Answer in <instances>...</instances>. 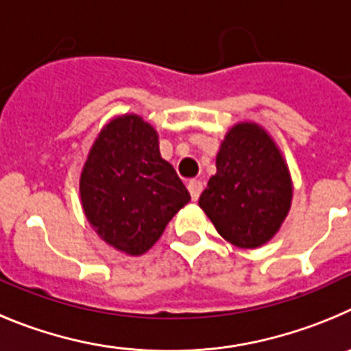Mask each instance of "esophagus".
I'll use <instances>...</instances> for the list:
<instances>
[{
  "mask_svg": "<svg viewBox=\"0 0 351 351\" xmlns=\"http://www.w3.org/2000/svg\"><path fill=\"white\" fill-rule=\"evenodd\" d=\"M187 189L189 192H191V197L195 201V199H199L201 192H203V182H201V180H191V182L187 183Z\"/></svg>",
  "mask_w": 351,
  "mask_h": 351,
  "instance_id": "obj_1",
  "label": "esophagus"
}]
</instances>
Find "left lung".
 <instances>
[{"instance_id":"obj_1","label":"left lung","mask_w":351,"mask_h":351,"mask_svg":"<svg viewBox=\"0 0 351 351\" xmlns=\"http://www.w3.org/2000/svg\"><path fill=\"white\" fill-rule=\"evenodd\" d=\"M292 182L282 154L257 124L227 132L217 156V175L199 197L215 229L239 248L269 241L285 220Z\"/></svg>"}]
</instances>
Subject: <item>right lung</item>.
Segmentation results:
<instances>
[{
  "mask_svg": "<svg viewBox=\"0 0 351 351\" xmlns=\"http://www.w3.org/2000/svg\"><path fill=\"white\" fill-rule=\"evenodd\" d=\"M80 195L97 234L129 255L145 254L191 201L160 157L156 129L138 115L119 117L99 132L82 171Z\"/></svg>",
  "mask_w": 351,
  "mask_h": 351,
  "instance_id": "obj_1",
  "label": "right lung"
}]
</instances>
